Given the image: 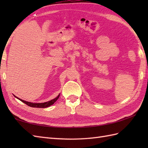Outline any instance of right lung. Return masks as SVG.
I'll use <instances>...</instances> for the list:
<instances>
[{
	"mask_svg": "<svg viewBox=\"0 0 148 148\" xmlns=\"http://www.w3.org/2000/svg\"><path fill=\"white\" fill-rule=\"evenodd\" d=\"M15 97H16V96H14ZM60 97V94L59 95L56 97L55 99H53L51 100H49V101L48 102H44V103H31V102H27V101H25V100H21L20 99L18 98V97H16V98L18 99H19L20 100V101H21L22 102H23L25 103V104H27V106H29L30 107H32V108H48V107L50 106L53 105V103H54L56 100H58V99Z\"/></svg>",
	"mask_w": 148,
	"mask_h": 148,
	"instance_id": "right-lung-1",
	"label": "right lung"
}]
</instances>
